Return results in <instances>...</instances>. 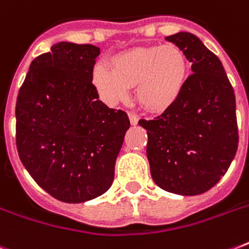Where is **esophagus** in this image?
<instances>
[{"label": "esophagus", "instance_id": "esophagus-1", "mask_svg": "<svg viewBox=\"0 0 249 249\" xmlns=\"http://www.w3.org/2000/svg\"><path fill=\"white\" fill-rule=\"evenodd\" d=\"M129 120H130V124L132 125H137L138 124V120H140V119H138V116H137V115H134V113H132V112H129Z\"/></svg>", "mask_w": 249, "mask_h": 249}]
</instances>
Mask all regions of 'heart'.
Wrapping results in <instances>:
<instances>
[{
	"label": "heart",
	"instance_id": "obj_1",
	"mask_svg": "<svg viewBox=\"0 0 249 249\" xmlns=\"http://www.w3.org/2000/svg\"><path fill=\"white\" fill-rule=\"evenodd\" d=\"M189 64L176 45L125 50L111 59V68L97 64L93 84L108 105L124 101L134 85L137 101L152 112L169 108L185 88Z\"/></svg>",
	"mask_w": 249,
	"mask_h": 249
}]
</instances>
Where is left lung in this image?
<instances>
[{
    "label": "left lung",
    "instance_id": "left-lung-1",
    "mask_svg": "<svg viewBox=\"0 0 249 249\" xmlns=\"http://www.w3.org/2000/svg\"><path fill=\"white\" fill-rule=\"evenodd\" d=\"M191 62L181 95L152 120L147 130L151 177L160 189L193 196L212 189L228 172L238 148L235 94L224 66L189 32L165 37Z\"/></svg>",
    "mask_w": 249,
    "mask_h": 249
}]
</instances>
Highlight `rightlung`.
I'll list each match as a JSON object with an SVG mask.
<instances>
[{
  "mask_svg": "<svg viewBox=\"0 0 249 249\" xmlns=\"http://www.w3.org/2000/svg\"><path fill=\"white\" fill-rule=\"evenodd\" d=\"M94 45L58 42L41 54L18 94L17 148L31 177L53 197L84 203L111 187L128 115L99 101Z\"/></svg>",
  "mask_w": 249,
  "mask_h": 249,
  "instance_id": "right-lung-1",
  "label": "right lung"
}]
</instances>
